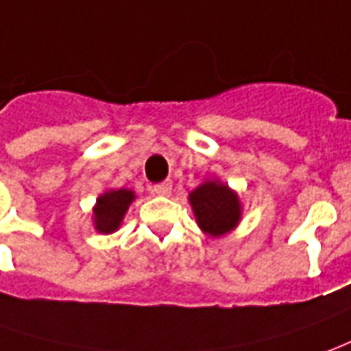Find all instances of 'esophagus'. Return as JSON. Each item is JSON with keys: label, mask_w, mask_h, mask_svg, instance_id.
I'll use <instances>...</instances> for the list:
<instances>
[{"label": "esophagus", "mask_w": 351, "mask_h": 351, "mask_svg": "<svg viewBox=\"0 0 351 351\" xmlns=\"http://www.w3.org/2000/svg\"><path fill=\"white\" fill-rule=\"evenodd\" d=\"M171 191V181H160L156 185H152L151 193L152 195H168Z\"/></svg>", "instance_id": "obj_1"}]
</instances>
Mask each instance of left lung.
Listing matches in <instances>:
<instances>
[{
  "label": "left lung",
  "instance_id": "obj_1",
  "mask_svg": "<svg viewBox=\"0 0 351 351\" xmlns=\"http://www.w3.org/2000/svg\"><path fill=\"white\" fill-rule=\"evenodd\" d=\"M189 200L200 229L208 235H226L239 223V199L223 183L206 181L191 193Z\"/></svg>",
  "mask_w": 351,
  "mask_h": 351
}]
</instances>
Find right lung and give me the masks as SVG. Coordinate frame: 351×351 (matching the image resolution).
<instances>
[{
	"instance_id": "obj_1",
	"label": "right lung",
	"mask_w": 351,
	"mask_h": 351,
	"mask_svg": "<svg viewBox=\"0 0 351 351\" xmlns=\"http://www.w3.org/2000/svg\"><path fill=\"white\" fill-rule=\"evenodd\" d=\"M134 200V193L128 189L108 191L97 199V206L93 210L95 214V227L99 233H112L118 229L125 210Z\"/></svg>"
}]
</instances>
